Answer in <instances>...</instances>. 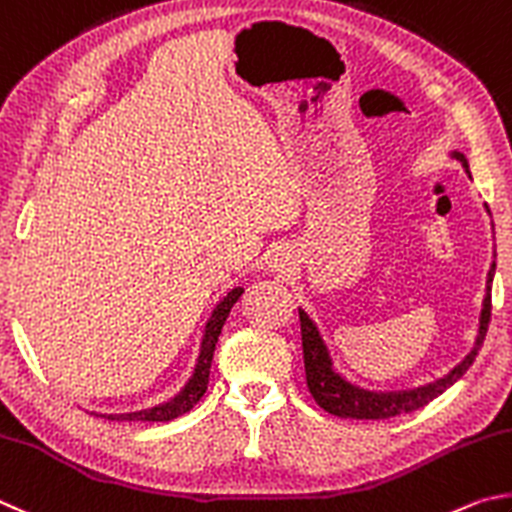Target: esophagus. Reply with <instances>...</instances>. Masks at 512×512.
<instances>
[{"label":"esophagus","instance_id":"34e87169","mask_svg":"<svg viewBox=\"0 0 512 512\" xmlns=\"http://www.w3.org/2000/svg\"><path fill=\"white\" fill-rule=\"evenodd\" d=\"M274 270H279V272H288L290 270V261H288V254H276V258H274Z\"/></svg>","mask_w":512,"mask_h":512}]
</instances>
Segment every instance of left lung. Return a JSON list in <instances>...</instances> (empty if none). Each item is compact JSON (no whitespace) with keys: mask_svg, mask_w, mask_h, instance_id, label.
Here are the masks:
<instances>
[{"mask_svg":"<svg viewBox=\"0 0 512 512\" xmlns=\"http://www.w3.org/2000/svg\"><path fill=\"white\" fill-rule=\"evenodd\" d=\"M454 157L461 161L463 168H468V161L461 152H454ZM470 175V173H468ZM492 274H495V263H492L488 272V285H486V301H483L481 310V326L477 344L470 351L465 360L445 375L443 380H436L427 387L409 389V391H393V393H373L357 389L353 384L339 378L330 364V357L324 342H321L317 326L312 324L306 312L299 310L301 319V342H303V364H306V382L308 389L315 398L317 405L333 414L337 418H355V420H380L391 418L400 414H409V411L425 407L427 402L441 396L445 389H450L452 384L461 378V375L470 369L474 357L479 355V348L486 339L488 324H490V312H492Z\"/></svg>","mask_w":512,"mask_h":512,"instance_id":"8db88e82","label":"left lung"}]
</instances>
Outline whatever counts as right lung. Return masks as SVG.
<instances>
[{
	"instance_id": "add662e5",
	"label": "right lung",
	"mask_w": 512,
	"mask_h": 512,
	"mask_svg": "<svg viewBox=\"0 0 512 512\" xmlns=\"http://www.w3.org/2000/svg\"><path fill=\"white\" fill-rule=\"evenodd\" d=\"M242 290H231L224 301L220 303L218 308H215L213 317L209 319V324H206V333L202 339V351H200V360H197V369L193 373V380L186 384V389L179 393L175 400L166 402V405H159L155 409H148V411H137V414H121V416H105L107 420H150V423H166V420H173L177 416L186 414V411H191L197 402L202 400V396L206 393V384H209V373H211V362H213V351H215V344H218V337H220V330L224 326V321H227L229 312L233 308V303L240 299Z\"/></svg>"
}]
</instances>
